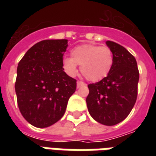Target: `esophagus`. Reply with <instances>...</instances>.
Masks as SVG:
<instances>
[{"label": "esophagus", "mask_w": 156, "mask_h": 156, "mask_svg": "<svg viewBox=\"0 0 156 156\" xmlns=\"http://www.w3.org/2000/svg\"><path fill=\"white\" fill-rule=\"evenodd\" d=\"M83 86H86V84H85L84 83H83V82L81 81L77 82V88H81V87H83Z\"/></svg>", "instance_id": "esophagus-1"}]
</instances>
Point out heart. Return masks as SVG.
Wrapping results in <instances>:
<instances>
[{
    "instance_id": "heart-1",
    "label": "heart",
    "mask_w": 156,
    "mask_h": 156,
    "mask_svg": "<svg viewBox=\"0 0 156 156\" xmlns=\"http://www.w3.org/2000/svg\"><path fill=\"white\" fill-rule=\"evenodd\" d=\"M71 58L62 60V67L69 76H74L78 68L86 79L98 82L106 78L114 64V55L110 48L98 45L86 43L78 45L71 50Z\"/></svg>"
}]
</instances>
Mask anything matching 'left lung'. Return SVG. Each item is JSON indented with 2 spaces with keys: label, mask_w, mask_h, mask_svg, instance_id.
Here are the masks:
<instances>
[{
  "label": "left lung",
  "mask_w": 156,
  "mask_h": 156,
  "mask_svg": "<svg viewBox=\"0 0 156 156\" xmlns=\"http://www.w3.org/2000/svg\"><path fill=\"white\" fill-rule=\"evenodd\" d=\"M106 44L113 51V68L106 78L88 85L86 102L94 120L112 126L124 120L134 107L140 73L135 58L126 48L111 41Z\"/></svg>",
  "instance_id": "1"
}]
</instances>
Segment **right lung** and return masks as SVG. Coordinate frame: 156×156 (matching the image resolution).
<instances>
[{
    "mask_svg": "<svg viewBox=\"0 0 156 156\" xmlns=\"http://www.w3.org/2000/svg\"><path fill=\"white\" fill-rule=\"evenodd\" d=\"M67 39L43 40L29 49L19 62L15 90L20 112L33 126L46 128L61 119L76 79L62 67Z\"/></svg>",
    "mask_w": 156,
    "mask_h": 156,
    "instance_id": "right-lung-1",
    "label": "right lung"
}]
</instances>
